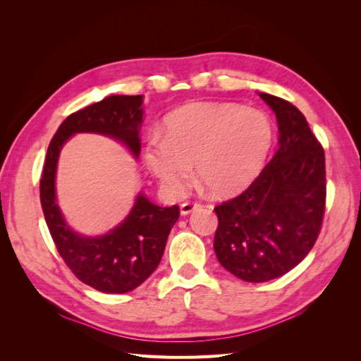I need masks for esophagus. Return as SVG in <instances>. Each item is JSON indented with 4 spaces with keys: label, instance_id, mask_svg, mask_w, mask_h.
<instances>
[{
    "label": "esophagus",
    "instance_id": "obj_1",
    "mask_svg": "<svg viewBox=\"0 0 361 361\" xmlns=\"http://www.w3.org/2000/svg\"><path fill=\"white\" fill-rule=\"evenodd\" d=\"M199 207H200V203H197V202H185L180 204V214L188 215V214L194 212L195 209H199Z\"/></svg>",
    "mask_w": 361,
    "mask_h": 361
}]
</instances>
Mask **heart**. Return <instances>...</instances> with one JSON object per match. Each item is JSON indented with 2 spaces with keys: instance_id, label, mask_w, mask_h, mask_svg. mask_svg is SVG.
<instances>
[{
  "instance_id": "1",
  "label": "heart",
  "mask_w": 361,
  "mask_h": 361,
  "mask_svg": "<svg viewBox=\"0 0 361 361\" xmlns=\"http://www.w3.org/2000/svg\"><path fill=\"white\" fill-rule=\"evenodd\" d=\"M272 146L265 113L235 104H190L164 122V135L150 133L143 158L161 188L180 195L192 178L215 195H231L256 179Z\"/></svg>"
}]
</instances>
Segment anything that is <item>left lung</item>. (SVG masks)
Masks as SVG:
<instances>
[{"instance_id": "left-lung-1", "label": "left lung", "mask_w": 361, "mask_h": 361, "mask_svg": "<svg viewBox=\"0 0 361 361\" xmlns=\"http://www.w3.org/2000/svg\"><path fill=\"white\" fill-rule=\"evenodd\" d=\"M276 113L279 149L257 179L215 207L214 250L238 279L262 283L286 274L309 255L325 211L324 149L297 106L259 93Z\"/></svg>"}]
</instances>
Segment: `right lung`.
<instances>
[{"label": "right lung", "instance_id": "right-lung-1", "mask_svg": "<svg viewBox=\"0 0 361 361\" xmlns=\"http://www.w3.org/2000/svg\"><path fill=\"white\" fill-rule=\"evenodd\" d=\"M143 94H113L71 114L52 137L40 179V203L60 256L85 285L105 293L134 290L159 265L179 207H161L138 192L125 220L99 236H85L64 220L57 203L56 174L66 141L81 133L114 138L138 158Z\"/></svg>", "mask_w": 361, "mask_h": 361}]
</instances>
